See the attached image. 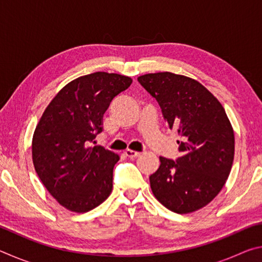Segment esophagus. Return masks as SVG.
<instances>
[{
  "label": "esophagus",
  "mask_w": 262,
  "mask_h": 262,
  "mask_svg": "<svg viewBox=\"0 0 262 262\" xmlns=\"http://www.w3.org/2000/svg\"><path fill=\"white\" fill-rule=\"evenodd\" d=\"M125 154H126L127 156L129 157V158H136V157H139L140 155H141V152L134 151V150H129V149H127L126 151H125Z\"/></svg>",
  "instance_id": "34e87169"
}]
</instances>
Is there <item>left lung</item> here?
I'll return each mask as SVG.
<instances>
[{
	"mask_svg": "<svg viewBox=\"0 0 262 262\" xmlns=\"http://www.w3.org/2000/svg\"><path fill=\"white\" fill-rule=\"evenodd\" d=\"M137 81L179 136L181 156L159 157V167L149 177L152 193L178 214L200 209L220 193L231 171L234 135L227 113L202 84L183 75L147 74Z\"/></svg>",
	"mask_w": 262,
	"mask_h": 262,
	"instance_id": "left-lung-1",
	"label": "left lung"
}]
</instances>
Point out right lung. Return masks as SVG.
Returning a JSON list of instances; mask_svg holds the SVG:
<instances>
[{"instance_id":"add662e5","label":"right lung","mask_w":262,"mask_h":262,"mask_svg":"<svg viewBox=\"0 0 262 262\" xmlns=\"http://www.w3.org/2000/svg\"><path fill=\"white\" fill-rule=\"evenodd\" d=\"M132 78L104 72L68 83L47 106L35 128L32 159L35 172L61 206L86 212L112 192L119 156L96 144L101 120L115 97Z\"/></svg>"}]
</instances>
